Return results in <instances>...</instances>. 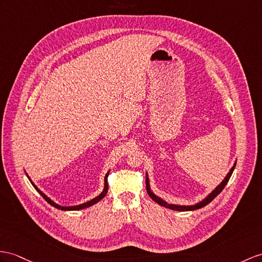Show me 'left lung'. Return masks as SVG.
<instances>
[{
    "label": "left lung",
    "mask_w": 262,
    "mask_h": 262,
    "mask_svg": "<svg viewBox=\"0 0 262 262\" xmlns=\"http://www.w3.org/2000/svg\"><path fill=\"white\" fill-rule=\"evenodd\" d=\"M235 163H237V161L234 162V164L232 165V168L230 169V171H229L228 174L225 177V179H223V180L218 184V186H216V187L211 191V192H210L206 198H203V199H202L201 201L194 203V205H189V206L174 205V203H169V202H167L165 200H163L162 198L158 196L157 194L153 193V191L151 190V187H150V180H149L148 172H146V173H145V177H146V178H145L146 191H148V194L150 195L151 199H152L153 201H156L157 203H159V205H160V206H163V207H165V208H169V209H171V210H177V211H192V210H196V209H200V208H202V207L207 206L209 202H211V201L214 199V198L221 192V191L223 190V188L226 187V184L228 183L229 179H230V177H231L232 172H233V170H234V167H235Z\"/></svg>",
    "instance_id": "left-lung-1"
}]
</instances>
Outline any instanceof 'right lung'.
Segmentation results:
<instances>
[{"instance_id":"add662e5","label":"right lung","mask_w":262,"mask_h":262,"mask_svg":"<svg viewBox=\"0 0 262 262\" xmlns=\"http://www.w3.org/2000/svg\"><path fill=\"white\" fill-rule=\"evenodd\" d=\"M109 172H110V170L106 172V174H105V177H104V187H103V190L101 191V193H99L97 196H94L93 199H91V200H89V201H86V202H84V203H80V205H76V206H71V207H63V206H60V205H57L56 202H54L53 200H51L50 198L46 194V193H43L42 191L37 188L35 184L32 182V180L30 179V177L28 176V173H25L27 174V177L29 178V180H30V182L32 183V186H33L34 188H35V190L37 191V192H39L44 199H46V201L48 202V203H50L51 206L52 207H54V208H56V209H60V210H63V211H75V210H81V209H84V208H89V207H91V206H93V205H95V203L97 202H99L101 199H103V198L105 196V194H106V192H107V176H109Z\"/></svg>"}]
</instances>
